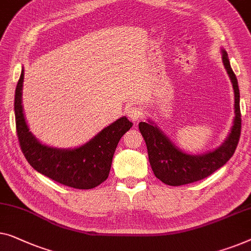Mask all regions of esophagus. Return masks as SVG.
I'll return each instance as SVG.
<instances>
[{
    "mask_svg": "<svg viewBox=\"0 0 251 251\" xmlns=\"http://www.w3.org/2000/svg\"><path fill=\"white\" fill-rule=\"evenodd\" d=\"M126 111H128V117L131 119L132 122H138L140 120V118L143 117L144 112H143V108L140 106H138V105H130V106L126 108Z\"/></svg>",
    "mask_w": 251,
    "mask_h": 251,
    "instance_id": "1",
    "label": "esophagus"
}]
</instances>
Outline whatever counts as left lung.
Wrapping results in <instances>:
<instances>
[{"label": "left lung", "instance_id": "1", "mask_svg": "<svg viewBox=\"0 0 251 251\" xmlns=\"http://www.w3.org/2000/svg\"><path fill=\"white\" fill-rule=\"evenodd\" d=\"M224 64L234 93V118L227 137L219 147L202 154H189L176 146L166 134L148 119L139 123V130L147 146L148 158L155 176L169 186H182L205 179L226 163L234 154L241 131L240 93L227 53L221 49Z\"/></svg>", "mask_w": 251, "mask_h": 251}]
</instances>
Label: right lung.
<instances>
[{"instance_id":"obj_1","label":"right lung","mask_w":251,"mask_h":251,"mask_svg":"<svg viewBox=\"0 0 251 251\" xmlns=\"http://www.w3.org/2000/svg\"><path fill=\"white\" fill-rule=\"evenodd\" d=\"M23 68L14 95L17 133L25 157L32 168L56 182L75 189H92L107 179L120 139L132 122L126 117L105 126L87 143L75 148H59L43 144L30 131L24 113Z\"/></svg>"}]
</instances>
